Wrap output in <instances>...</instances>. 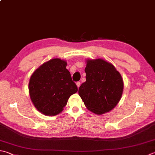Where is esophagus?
Segmentation results:
<instances>
[{
	"label": "esophagus",
	"mask_w": 155,
	"mask_h": 155,
	"mask_svg": "<svg viewBox=\"0 0 155 155\" xmlns=\"http://www.w3.org/2000/svg\"><path fill=\"white\" fill-rule=\"evenodd\" d=\"M76 84H77V86L78 88H79L80 86H81V83L80 82H77V83H76Z\"/></svg>",
	"instance_id": "esophagus-1"
}]
</instances>
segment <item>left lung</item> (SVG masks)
I'll list each match as a JSON object with an SVG mask.
<instances>
[{"label": "left lung", "instance_id": "obj_1", "mask_svg": "<svg viewBox=\"0 0 155 155\" xmlns=\"http://www.w3.org/2000/svg\"><path fill=\"white\" fill-rule=\"evenodd\" d=\"M86 81L78 89L84 105L93 113L102 115L116 107L122 98L124 82L111 63L101 58L87 59Z\"/></svg>", "mask_w": 155, "mask_h": 155}]
</instances>
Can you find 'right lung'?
<instances>
[{
	"label": "right lung",
	"mask_w": 155,
	"mask_h": 155,
	"mask_svg": "<svg viewBox=\"0 0 155 155\" xmlns=\"http://www.w3.org/2000/svg\"><path fill=\"white\" fill-rule=\"evenodd\" d=\"M66 65L64 60L51 59L36 69L30 77V99L35 107L45 116L61 113L70 97L77 92Z\"/></svg>",
	"instance_id": "obj_1"
}]
</instances>
